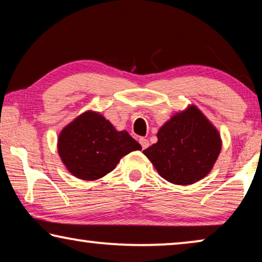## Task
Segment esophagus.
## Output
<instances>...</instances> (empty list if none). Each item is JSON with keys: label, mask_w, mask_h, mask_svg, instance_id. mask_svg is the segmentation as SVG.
Returning a JSON list of instances; mask_svg holds the SVG:
<instances>
[{"label": "esophagus", "mask_w": 262, "mask_h": 262, "mask_svg": "<svg viewBox=\"0 0 262 262\" xmlns=\"http://www.w3.org/2000/svg\"><path fill=\"white\" fill-rule=\"evenodd\" d=\"M139 142H140V144H141V146H142L143 149H146V148L149 147V141H148L147 139H144V138H140Z\"/></svg>", "instance_id": "obj_1"}]
</instances>
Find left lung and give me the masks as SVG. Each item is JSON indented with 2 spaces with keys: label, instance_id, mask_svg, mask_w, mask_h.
<instances>
[{
  "label": "left lung",
  "instance_id": "obj_1",
  "mask_svg": "<svg viewBox=\"0 0 262 262\" xmlns=\"http://www.w3.org/2000/svg\"><path fill=\"white\" fill-rule=\"evenodd\" d=\"M221 149L217 130L196 107L166 122L158 142L143 150L159 174L175 185H192L209 173Z\"/></svg>",
  "mask_w": 262,
  "mask_h": 262
}]
</instances>
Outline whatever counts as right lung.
<instances>
[{
    "instance_id": "right-lung-1",
    "label": "right lung",
    "mask_w": 262,
    "mask_h": 262,
    "mask_svg": "<svg viewBox=\"0 0 262 262\" xmlns=\"http://www.w3.org/2000/svg\"><path fill=\"white\" fill-rule=\"evenodd\" d=\"M57 147L70 173L88 181L111 173L121 158L141 149L126 130H115L108 120L94 112L68 124L58 136Z\"/></svg>"
}]
</instances>
